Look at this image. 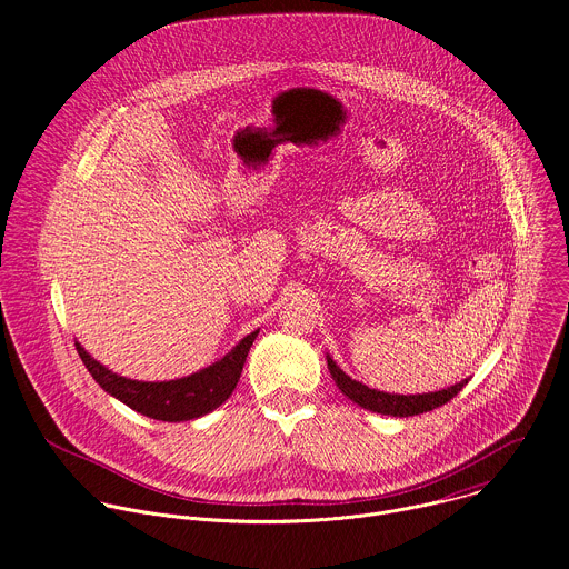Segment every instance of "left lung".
Instances as JSON below:
<instances>
[{"instance_id":"8db88e82","label":"left lung","mask_w":569,"mask_h":569,"mask_svg":"<svg viewBox=\"0 0 569 569\" xmlns=\"http://www.w3.org/2000/svg\"><path fill=\"white\" fill-rule=\"evenodd\" d=\"M331 376L336 380V385L342 389L345 396H349L353 402H358L360 408L378 412V415H389V417H415V415H423L430 412L435 408H441L450 398H455L463 385H468V378L441 389V391H430V393H415V396H400V393H387V391H378L371 389L353 378H349L336 362L331 356H327Z\"/></svg>"}]
</instances>
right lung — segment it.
Here are the masks:
<instances>
[{
    "label": "right lung",
    "mask_w": 569,
    "mask_h": 569,
    "mask_svg": "<svg viewBox=\"0 0 569 569\" xmlns=\"http://www.w3.org/2000/svg\"><path fill=\"white\" fill-rule=\"evenodd\" d=\"M257 336L259 331L242 338L222 360L213 362L211 367L180 380H169V382L130 380L112 373L108 367L97 362L78 342H76V351L80 360H83V365L88 367V371L92 373V378L108 393L126 402L128 408H132L134 412L148 419L180 423V421H191L209 415L231 396Z\"/></svg>",
    "instance_id": "right-lung-1"
}]
</instances>
